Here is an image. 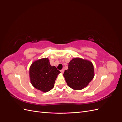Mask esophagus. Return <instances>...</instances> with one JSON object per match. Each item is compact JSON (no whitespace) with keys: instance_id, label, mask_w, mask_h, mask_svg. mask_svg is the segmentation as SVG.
<instances>
[{"instance_id":"34e87169","label":"esophagus","mask_w":122,"mask_h":122,"mask_svg":"<svg viewBox=\"0 0 122 122\" xmlns=\"http://www.w3.org/2000/svg\"><path fill=\"white\" fill-rule=\"evenodd\" d=\"M61 72L62 74H63L64 72V69H62L61 70Z\"/></svg>"}]
</instances>
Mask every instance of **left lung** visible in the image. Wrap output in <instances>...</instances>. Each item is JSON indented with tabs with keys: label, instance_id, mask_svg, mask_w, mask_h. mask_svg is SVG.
Returning a JSON list of instances; mask_svg holds the SVG:
<instances>
[{
	"label": "left lung",
	"instance_id": "left-lung-1",
	"mask_svg": "<svg viewBox=\"0 0 122 122\" xmlns=\"http://www.w3.org/2000/svg\"><path fill=\"white\" fill-rule=\"evenodd\" d=\"M68 86L75 90L86 87L94 77V68L92 62L81 58H74L69 62L68 69L64 73Z\"/></svg>",
	"mask_w": 122,
	"mask_h": 122
}]
</instances>
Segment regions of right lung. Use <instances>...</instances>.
Instances as JSON below:
<instances>
[{
  "label": "right lung",
  "instance_id": "1",
  "mask_svg": "<svg viewBox=\"0 0 122 122\" xmlns=\"http://www.w3.org/2000/svg\"><path fill=\"white\" fill-rule=\"evenodd\" d=\"M61 72L51 66L49 59L43 58L33 62L29 68V77L32 86L44 93L52 90Z\"/></svg>",
  "mask_w": 122,
  "mask_h": 122
}]
</instances>
